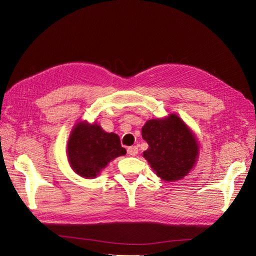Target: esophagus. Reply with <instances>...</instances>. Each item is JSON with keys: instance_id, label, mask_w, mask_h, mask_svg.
<instances>
[{"instance_id": "esophagus-1", "label": "esophagus", "mask_w": 256, "mask_h": 256, "mask_svg": "<svg viewBox=\"0 0 256 256\" xmlns=\"http://www.w3.org/2000/svg\"><path fill=\"white\" fill-rule=\"evenodd\" d=\"M127 152L130 154V156H136V154L138 152V146H130V147H128Z\"/></svg>"}]
</instances>
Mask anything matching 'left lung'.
Instances as JSON below:
<instances>
[{
	"instance_id": "obj_1",
	"label": "left lung",
	"mask_w": 256,
	"mask_h": 256,
	"mask_svg": "<svg viewBox=\"0 0 256 256\" xmlns=\"http://www.w3.org/2000/svg\"><path fill=\"white\" fill-rule=\"evenodd\" d=\"M142 136L148 143V150L143 152V156L161 180H182L194 166L198 144L177 115L147 120L142 128Z\"/></svg>"
}]
</instances>
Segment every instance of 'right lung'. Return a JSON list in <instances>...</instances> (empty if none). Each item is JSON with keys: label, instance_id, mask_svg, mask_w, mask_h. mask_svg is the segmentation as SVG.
<instances>
[{"label": "right lung", "instance_id": "right-lung-1", "mask_svg": "<svg viewBox=\"0 0 256 256\" xmlns=\"http://www.w3.org/2000/svg\"><path fill=\"white\" fill-rule=\"evenodd\" d=\"M67 154L76 174L95 178L111 160L126 154V150L116 134L106 132L97 124L81 122L72 131Z\"/></svg>", "mask_w": 256, "mask_h": 256}]
</instances>
